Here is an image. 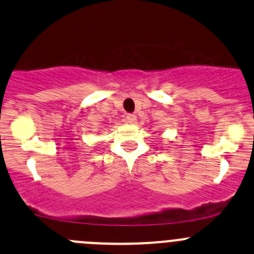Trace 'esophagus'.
<instances>
[{"mask_svg":"<svg viewBox=\"0 0 254 254\" xmlns=\"http://www.w3.org/2000/svg\"><path fill=\"white\" fill-rule=\"evenodd\" d=\"M126 121L131 125H136L137 123V117L134 115H127L126 116Z\"/></svg>","mask_w":254,"mask_h":254,"instance_id":"obj_1","label":"esophagus"}]
</instances>
